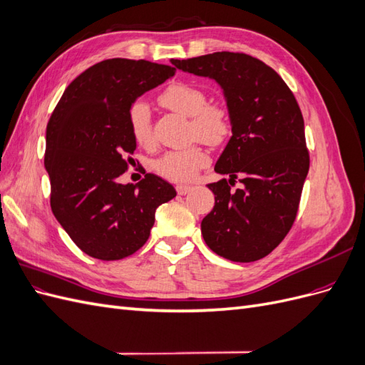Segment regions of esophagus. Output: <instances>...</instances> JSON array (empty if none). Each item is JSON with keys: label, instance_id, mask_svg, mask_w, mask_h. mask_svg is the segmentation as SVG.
Returning <instances> with one entry per match:
<instances>
[{"label": "esophagus", "instance_id": "1", "mask_svg": "<svg viewBox=\"0 0 365 365\" xmlns=\"http://www.w3.org/2000/svg\"><path fill=\"white\" fill-rule=\"evenodd\" d=\"M192 189H193L192 185H184V184L176 185V192H178V195H187Z\"/></svg>", "mask_w": 365, "mask_h": 365}]
</instances>
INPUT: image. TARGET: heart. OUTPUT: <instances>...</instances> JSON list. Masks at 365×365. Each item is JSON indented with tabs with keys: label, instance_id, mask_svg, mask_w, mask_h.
Instances as JSON below:
<instances>
[{
	"label": "heart",
	"instance_id": "b5f03b06",
	"mask_svg": "<svg viewBox=\"0 0 365 365\" xmlns=\"http://www.w3.org/2000/svg\"><path fill=\"white\" fill-rule=\"evenodd\" d=\"M158 101L163 106L190 117L189 135L208 145H219L231 132V117L225 105L208 103L207 93L192 82L178 81L164 88ZM128 125L132 138L141 148L153 145L150 109L145 102H134L128 113ZM210 155L201 143L182 149L164 152L153 161L152 168L163 178L185 182L208 164Z\"/></svg>",
	"mask_w": 365,
	"mask_h": 365
}]
</instances>
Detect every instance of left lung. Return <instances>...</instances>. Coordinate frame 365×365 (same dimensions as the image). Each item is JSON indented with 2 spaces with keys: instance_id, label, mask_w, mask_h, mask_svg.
Here are the masks:
<instances>
[{
  "instance_id": "1",
  "label": "left lung",
  "mask_w": 365,
  "mask_h": 365,
  "mask_svg": "<svg viewBox=\"0 0 365 365\" xmlns=\"http://www.w3.org/2000/svg\"><path fill=\"white\" fill-rule=\"evenodd\" d=\"M170 62L215 79L231 117L233 135L215 165L230 181L207 185L215 207L201 222L205 244L233 262L268 256L294 225L309 172L300 106L282 77L250 54L217 51ZM237 178L241 189L231 191Z\"/></svg>"
}]
</instances>
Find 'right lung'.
<instances>
[{
    "label": "right lung",
    "instance_id": "1",
    "mask_svg": "<svg viewBox=\"0 0 365 365\" xmlns=\"http://www.w3.org/2000/svg\"><path fill=\"white\" fill-rule=\"evenodd\" d=\"M175 71L149 61L106 59L77 76L54 108L43 157L51 212L88 256L120 260L138 251L157 207L176 196L172 184L152 173L135 185L118 182L137 148L130 105Z\"/></svg>",
    "mask_w": 365,
    "mask_h": 365
}]
</instances>
